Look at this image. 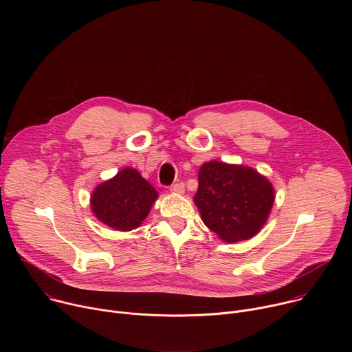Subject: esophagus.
Returning <instances> with one entry per match:
<instances>
[{"instance_id":"34e87169","label":"esophagus","mask_w":352,"mask_h":352,"mask_svg":"<svg viewBox=\"0 0 352 352\" xmlns=\"http://www.w3.org/2000/svg\"><path fill=\"white\" fill-rule=\"evenodd\" d=\"M170 192H171V193H177V195H181V193H184V192H185V185H184L182 182L174 184V185H171Z\"/></svg>"}]
</instances>
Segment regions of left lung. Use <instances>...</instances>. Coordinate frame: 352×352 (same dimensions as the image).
Instances as JSON below:
<instances>
[{"label": "left lung", "instance_id": "obj_1", "mask_svg": "<svg viewBox=\"0 0 352 352\" xmlns=\"http://www.w3.org/2000/svg\"><path fill=\"white\" fill-rule=\"evenodd\" d=\"M193 202L205 226L228 243L255 236L274 204L272 182L256 170L217 160L202 164Z\"/></svg>", "mask_w": 352, "mask_h": 352}]
</instances>
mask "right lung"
<instances>
[{"label":"right lung","instance_id":"right-lung-1","mask_svg":"<svg viewBox=\"0 0 352 352\" xmlns=\"http://www.w3.org/2000/svg\"><path fill=\"white\" fill-rule=\"evenodd\" d=\"M159 197L136 168L125 167L98 184L90 196L94 217L116 231H132L147 217Z\"/></svg>","mask_w":352,"mask_h":352}]
</instances>
